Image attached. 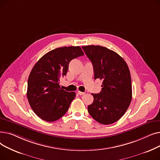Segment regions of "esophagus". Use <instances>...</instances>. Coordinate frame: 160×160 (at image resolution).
<instances>
[{
    "label": "esophagus",
    "instance_id": "esophagus-1",
    "mask_svg": "<svg viewBox=\"0 0 160 160\" xmlns=\"http://www.w3.org/2000/svg\"><path fill=\"white\" fill-rule=\"evenodd\" d=\"M77 93H78L79 95H83L85 94L84 92H82V91H77Z\"/></svg>",
    "mask_w": 160,
    "mask_h": 160
}]
</instances>
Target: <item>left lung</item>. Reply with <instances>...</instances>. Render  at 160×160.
I'll use <instances>...</instances> for the list:
<instances>
[{"instance_id":"8db88e82","label":"left lung","mask_w":160,"mask_h":160,"mask_svg":"<svg viewBox=\"0 0 160 160\" xmlns=\"http://www.w3.org/2000/svg\"><path fill=\"white\" fill-rule=\"evenodd\" d=\"M82 48L93 66L94 79L102 80L100 93H92L93 102L88 112L102 124L118 121L128 108L132 97L130 70L124 59L106 47L83 46Z\"/></svg>"}]
</instances>
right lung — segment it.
Instances as JSON below:
<instances>
[{
    "mask_svg": "<svg viewBox=\"0 0 160 160\" xmlns=\"http://www.w3.org/2000/svg\"><path fill=\"white\" fill-rule=\"evenodd\" d=\"M83 55L78 46L60 47L45 54L33 66L28 79L27 98L41 119L55 121L68 110L76 93L62 89L60 80L67 74L69 62Z\"/></svg>",
    "mask_w": 160,
    "mask_h": 160,
    "instance_id": "add662e5",
    "label": "right lung"
}]
</instances>
